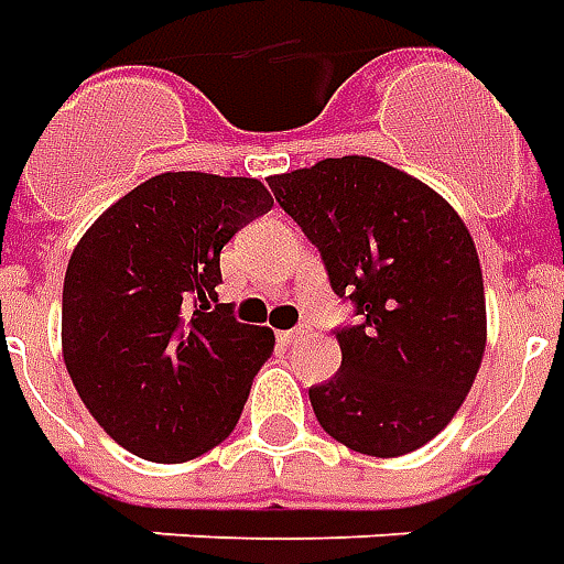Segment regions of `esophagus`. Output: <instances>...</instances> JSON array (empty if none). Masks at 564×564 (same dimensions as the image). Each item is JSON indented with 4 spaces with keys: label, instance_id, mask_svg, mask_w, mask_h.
<instances>
[{
    "label": "esophagus",
    "instance_id": "esophagus-1",
    "mask_svg": "<svg viewBox=\"0 0 564 564\" xmlns=\"http://www.w3.org/2000/svg\"><path fill=\"white\" fill-rule=\"evenodd\" d=\"M302 333H305V330H302V327H293V330H281V333H278V339H281L283 346H290V343H296Z\"/></svg>",
    "mask_w": 564,
    "mask_h": 564
}]
</instances>
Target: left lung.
Listing matches in <instances>:
<instances>
[{"label":"left lung","mask_w":564,"mask_h":564,"mask_svg":"<svg viewBox=\"0 0 564 564\" xmlns=\"http://www.w3.org/2000/svg\"><path fill=\"white\" fill-rule=\"evenodd\" d=\"M358 324L336 327L339 373L308 389L327 435L401 457L442 432L485 355V283L463 218L420 178L373 156L271 175Z\"/></svg>","instance_id":"8db88e82"}]
</instances>
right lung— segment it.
<instances>
[{
	"instance_id": "right-lung-1",
	"label": "right lung",
	"mask_w": 564,
	"mask_h": 564,
	"mask_svg": "<svg viewBox=\"0 0 564 564\" xmlns=\"http://www.w3.org/2000/svg\"><path fill=\"white\" fill-rule=\"evenodd\" d=\"M271 206L256 178L163 172L76 243L61 302L64 364L98 426L135 457L185 463L237 426L274 333L209 299L221 247Z\"/></svg>"
}]
</instances>
